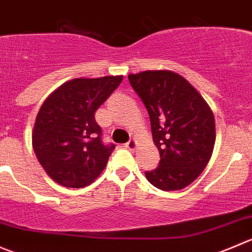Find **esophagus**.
<instances>
[{
    "label": "esophagus",
    "mask_w": 252,
    "mask_h": 252,
    "mask_svg": "<svg viewBox=\"0 0 252 252\" xmlns=\"http://www.w3.org/2000/svg\"><path fill=\"white\" fill-rule=\"evenodd\" d=\"M125 147L127 149H129V151H134L137 147V142L134 141V139H129L127 143H125Z\"/></svg>",
    "instance_id": "34e87169"
}]
</instances>
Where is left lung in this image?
Returning <instances> with one entry per match:
<instances>
[{"label":"left lung","instance_id":"8db88e82","mask_svg":"<svg viewBox=\"0 0 252 252\" xmlns=\"http://www.w3.org/2000/svg\"><path fill=\"white\" fill-rule=\"evenodd\" d=\"M133 91L143 101L159 165L146 178L159 190L175 191L190 185L210 161L216 142V124L201 94L180 74L144 71L128 74Z\"/></svg>","mask_w":252,"mask_h":252}]
</instances>
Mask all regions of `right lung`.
Wrapping results in <instances>:
<instances>
[{
  "instance_id": "obj_1",
  "label": "right lung",
  "mask_w": 252,
  "mask_h": 252,
  "mask_svg": "<svg viewBox=\"0 0 252 252\" xmlns=\"http://www.w3.org/2000/svg\"><path fill=\"white\" fill-rule=\"evenodd\" d=\"M123 76L76 78L47 96L36 115L33 148L47 175L64 188H84L105 169L115 144H104L95 111Z\"/></svg>"
}]
</instances>
